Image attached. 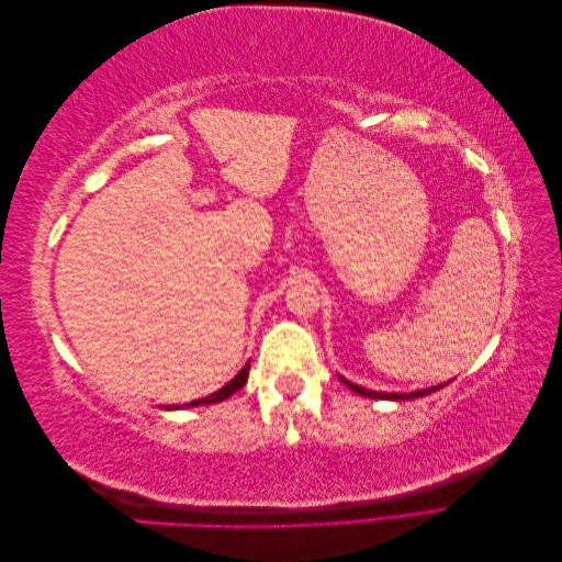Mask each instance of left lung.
I'll use <instances>...</instances> for the list:
<instances>
[{"mask_svg":"<svg viewBox=\"0 0 562 562\" xmlns=\"http://www.w3.org/2000/svg\"><path fill=\"white\" fill-rule=\"evenodd\" d=\"M342 380L351 391H356V394H361V396H368V398H386V401H413V398H419V396H427V394H431V391H438L440 386H431V389H422V391H411V394H384V391H370V389H363V386H359V384H351V382H347L345 378H339Z\"/></svg>","mask_w":562,"mask_h":562,"instance_id":"left-lung-1","label":"left lung"}]
</instances>
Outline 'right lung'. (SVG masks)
Returning a JSON list of instances; mask_svg holds the SVG:
<instances>
[{
  "label": "right lung",
  "mask_w": 562,
  "mask_h": 562,
  "mask_svg": "<svg viewBox=\"0 0 562 562\" xmlns=\"http://www.w3.org/2000/svg\"><path fill=\"white\" fill-rule=\"evenodd\" d=\"M248 370H250V366L246 363V366L239 370V375H236L229 384H225L223 389L215 391V394H211V396H206V398H199V401H192V403H184V407H192V405H211V403H220V401L229 398V396L234 394V391H239V389L246 384V380H248ZM171 407H180V405H171ZM171 407H168V411H171Z\"/></svg>",
  "instance_id": "right-lung-1"
}]
</instances>
